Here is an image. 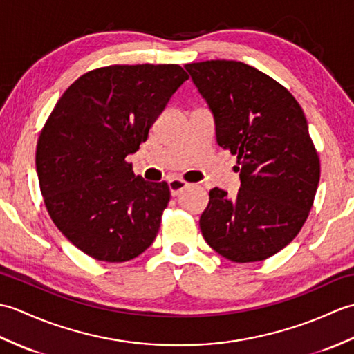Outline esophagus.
Returning a JSON list of instances; mask_svg holds the SVG:
<instances>
[{
	"mask_svg": "<svg viewBox=\"0 0 354 354\" xmlns=\"http://www.w3.org/2000/svg\"><path fill=\"white\" fill-rule=\"evenodd\" d=\"M189 185L187 184L185 181H183V179H179V178H171L170 181H169V189H170V193H171V196H178L179 193H181L185 187Z\"/></svg>",
	"mask_w": 354,
	"mask_h": 354,
	"instance_id": "34e87169",
	"label": "esophagus"
}]
</instances>
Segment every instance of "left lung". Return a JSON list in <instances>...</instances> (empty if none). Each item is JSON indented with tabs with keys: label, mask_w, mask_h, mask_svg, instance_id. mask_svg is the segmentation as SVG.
Returning <instances> with one entry per match:
<instances>
[{
	"label": "left lung",
	"mask_w": 354,
	"mask_h": 354,
	"mask_svg": "<svg viewBox=\"0 0 354 354\" xmlns=\"http://www.w3.org/2000/svg\"><path fill=\"white\" fill-rule=\"evenodd\" d=\"M212 111L216 140L237 156L240 190H209L199 219L205 242L236 263L261 261L301 230L319 183L304 112L288 89L236 61L185 65Z\"/></svg>",
	"instance_id": "obj_1"
}]
</instances>
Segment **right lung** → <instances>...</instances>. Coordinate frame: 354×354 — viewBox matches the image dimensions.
<instances>
[{
  "instance_id": "right-lung-1",
  "label": "right lung",
  "mask_w": 354,
  "mask_h": 354,
  "mask_svg": "<svg viewBox=\"0 0 354 354\" xmlns=\"http://www.w3.org/2000/svg\"><path fill=\"white\" fill-rule=\"evenodd\" d=\"M181 66L111 65L80 76L41 131L36 171L45 207L82 252L122 263L152 245L170 201L167 183L135 176V153L176 89Z\"/></svg>"
}]
</instances>
